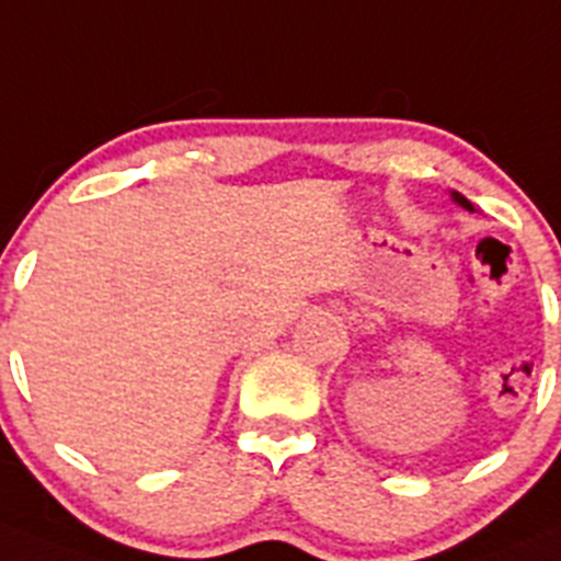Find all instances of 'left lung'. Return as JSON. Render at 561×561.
I'll return each instance as SVG.
<instances>
[{
  "mask_svg": "<svg viewBox=\"0 0 561 561\" xmlns=\"http://www.w3.org/2000/svg\"><path fill=\"white\" fill-rule=\"evenodd\" d=\"M451 201H455V204H460L462 209H468V211H473V204L471 201H468L466 195H460V192H451Z\"/></svg>",
  "mask_w": 561,
  "mask_h": 561,
  "instance_id": "left-lung-1",
  "label": "left lung"
}]
</instances>
